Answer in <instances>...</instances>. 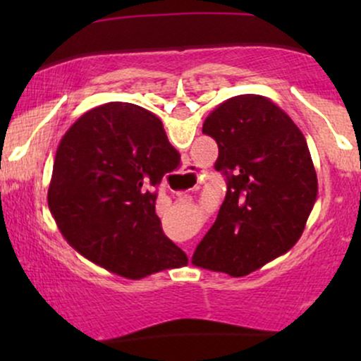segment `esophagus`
Here are the masks:
<instances>
[{"instance_id": "obj_1", "label": "esophagus", "mask_w": 361, "mask_h": 361, "mask_svg": "<svg viewBox=\"0 0 361 361\" xmlns=\"http://www.w3.org/2000/svg\"><path fill=\"white\" fill-rule=\"evenodd\" d=\"M186 166H190V163H188V164H186ZM185 173H188V175H190V173H192V175H195V176H197V180H198V181H200V180H202V176H200V175H198V173H193V171H185ZM183 250L186 251V255H192V243H186V244H185V246H183Z\"/></svg>"}]
</instances>
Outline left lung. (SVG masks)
Here are the masks:
<instances>
[{
	"instance_id": "obj_1",
	"label": "left lung",
	"mask_w": 361,
	"mask_h": 361,
	"mask_svg": "<svg viewBox=\"0 0 361 361\" xmlns=\"http://www.w3.org/2000/svg\"><path fill=\"white\" fill-rule=\"evenodd\" d=\"M226 200L192 256L195 267L244 276L292 250L317 198L307 140L268 98L239 94L205 118Z\"/></svg>"
}]
</instances>
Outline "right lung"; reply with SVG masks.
<instances>
[{
	"instance_id": "obj_1",
	"label": "right lung",
	"mask_w": 361,
	"mask_h": 361,
	"mask_svg": "<svg viewBox=\"0 0 361 361\" xmlns=\"http://www.w3.org/2000/svg\"><path fill=\"white\" fill-rule=\"evenodd\" d=\"M180 166L163 122L134 103L86 111L61 139L47 202L61 234L82 256L139 280L185 267L156 215V186Z\"/></svg>"
}]
</instances>
